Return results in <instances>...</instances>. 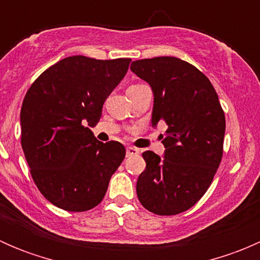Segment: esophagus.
I'll use <instances>...</instances> for the list:
<instances>
[{
    "label": "esophagus",
    "instance_id": "obj_1",
    "mask_svg": "<svg viewBox=\"0 0 260 260\" xmlns=\"http://www.w3.org/2000/svg\"><path fill=\"white\" fill-rule=\"evenodd\" d=\"M138 153H140V151H138L137 148H135V147H127V149H125V154H127V157L136 156V154Z\"/></svg>",
    "mask_w": 260,
    "mask_h": 260
}]
</instances>
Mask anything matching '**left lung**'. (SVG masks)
Instances as JSON below:
<instances>
[{"mask_svg":"<svg viewBox=\"0 0 260 260\" xmlns=\"http://www.w3.org/2000/svg\"><path fill=\"white\" fill-rule=\"evenodd\" d=\"M131 70L153 91L152 127L166 123L164 156L143 152L137 196L148 211L176 215L204 196L221 162L225 115L210 80L172 56L136 60Z\"/></svg>","mask_w":260,"mask_h":260,"instance_id":"left-lung-1","label":"left lung"}]
</instances>
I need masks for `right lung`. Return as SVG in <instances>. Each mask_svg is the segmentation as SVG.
<instances>
[{
  "instance_id": "obj_1",
  "label": "right lung",
  "mask_w": 260,
  "mask_h": 260,
  "mask_svg": "<svg viewBox=\"0 0 260 260\" xmlns=\"http://www.w3.org/2000/svg\"><path fill=\"white\" fill-rule=\"evenodd\" d=\"M129 62L65 57L26 93L20 113L23 153L40 192L62 210L95 208L124 159L122 143L101 142L89 127L99 122L104 102Z\"/></svg>"
}]
</instances>
